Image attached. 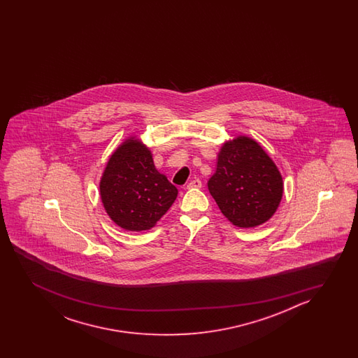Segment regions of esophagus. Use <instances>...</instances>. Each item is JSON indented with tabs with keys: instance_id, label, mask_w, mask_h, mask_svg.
Returning a JSON list of instances; mask_svg holds the SVG:
<instances>
[{
	"instance_id": "obj_1",
	"label": "esophagus",
	"mask_w": 358,
	"mask_h": 358,
	"mask_svg": "<svg viewBox=\"0 0 358 358\" xmlns=\"http://www.w3.org/2000/svg\"><path fill=\"white\" fill-rule=\"evenodd\" d=\"M202 187V182L199 179H194V180H190L188 184H187V188L188 189H193V188H201Z\"/></svg>"
}]
</instances>
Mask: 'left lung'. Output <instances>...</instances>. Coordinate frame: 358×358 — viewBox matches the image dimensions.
Returning a JSON list of instances; mask_svg holds the SVG:
<instances>
[{"instance_id":"left-lung-1","label":"left lung","mask_w":358,"mask_h":358,"mask_svg":"<svg viewBox=\"0 0 358 358\" xmlns=\"http://www.w3.org/2000/svg\"><path fill=\"white\" fill-rule=\"evenodd\" d=\"M207 185L222 215L239 228L264 224L282 197V178L274 161L256 141L244 136L221 147Z\"/></svg>"}]
</instances>
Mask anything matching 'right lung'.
I'll use <instances>...</instances> for the list:
<instances>
[{
    "label": "right lung",
    "mask_w": 358,
    "mask_h": 358,
    "mask_svg": "<svg viewBox=\"0 0 358 358\" xmlns=\"http://www.w3.org/2000/svg\"><path fill=\"white\" fill-rule=\"evenodd\" d=\"M99 194L116 225L142 231L153 228L168 213L178 189L155 168L151 151L139 139L129 138L107 162Z\"/></svg>",
    "instance_id": "obj_1"
}]
</instances>
